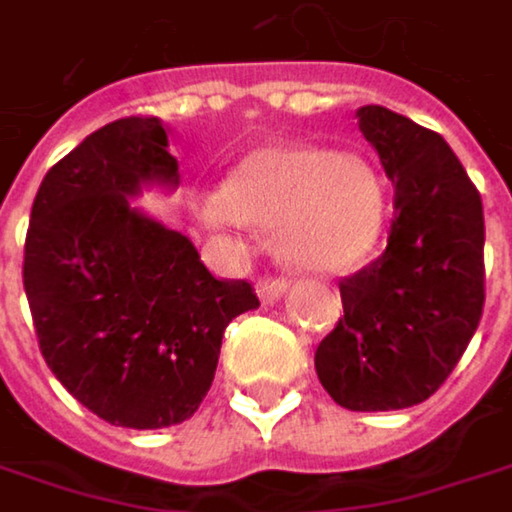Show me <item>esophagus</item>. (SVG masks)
Here are the masks:
<instances>
[{"mask_svg": "<svg viewBox=\"0 0 512 512\" xmlns=\"http://www.w3.org/2000/svg\"><path fill=\"white\" fill-rule=\"evenodd\" d=\"M284 290H287V278H281V275H266L257 281V296L263 302H275Z\"/></svg>", "mask_w": 512, "mask_h": 512, "instance_id": "34e87169", "label": "esophagus"}]
</instances>
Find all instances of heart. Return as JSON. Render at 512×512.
Returning a JSON list of instances; mask_svg holds the SVG:
<instances>
[{
    "label": "heart",
    "instance_id": "b5f03b06",
    "mask_svg": "<svg viewBox=\"0 0 512 512\" xmlns=\"http://www.w3.org/2000/svg\"><path fill=\"white\" fill-rule=\"evenodd\" d=\"M216 222L278 228L287 263L317 272H350L382 246L388 192L361 156L308 145H269L246 156L210 201Z\"/></svg>",
    "mask_w": 512,
    "mask_h": 512
}]
</instances>
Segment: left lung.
I'll use <instances>...</instances> for the list:
<instances>
[{
	"instance_id": "8db88e82",
	"label": "left lung",
	"mask_w": 512,
	"mask_h": 512,
	"mask_svg": "<svg viewBox=\"0 0 512 512\" xmlns=\"http://www.w3.org/2000/svg\"><path fill=\"white\" fill-rule=\"evenodd\" d=\"M358 130L394 186L385 252L341 281L344 317L314 367L353 412L424 403L451 376L483 314V204L451 145L385 106H361Z\"/></svg>"
}]
</instances>
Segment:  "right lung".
I'll return each instance as SVG.
<instances>
[{
	"instance_id": "obj_1",
	"label": "right lung",
	"mask_w": 512,
	"mask_h": 512,
	"mask_svg": "<svg viewBox=\"0 0 512 512\" xmlns=\"http://www.w3.org/2000/svg\"><path fill=\"white\" fill-rule=\"evenodd\" d=\"M145 183H177L159 118L112 121L58 159L32 204L23 287L55 379L115 427L159 430L195 415L228 323L260 302L130 207Z\"/></svg>"
}]
</instances>
